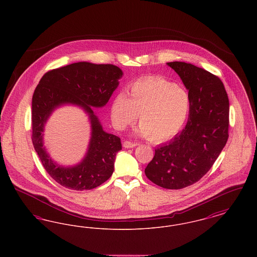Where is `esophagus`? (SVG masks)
Here are the masks:
<instances>
[{
	"label": "esophagus",
	"mask_w": 257,
	"mask_h": 257,
	"mask_svg": "<svg viewBox=\"0 0 257 257\" xmlns=\"http://www.w3.org/2000/svg\"><path fill=\"white\" fill-rule=\"evenodd\" d=\"M136 146H137V144L131 143V142H129V141H125V142L123 143V147H125V148H132V147H135Z\"/></svg>",
	"instance_id": "34e87169"
}]
</instances>
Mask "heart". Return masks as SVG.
I'll return each mask as SVG.
<instances>
[{"mask_svg":"<svg viewBox=\"0 0 257 257\" xmlns=\"http://www.w3.org/2000/svg\"><path fill=\"white\" fill-rule=\"evenodd\" d=\"M191 109L188 91L161 77L136 81L113 98L110 117L115 128L122 130L136 120L139 113L140 134L161 143L177 134L186 122Z\"/></svg>","mask_w":257,"mask_h":257,"instance_id":"1","label":"heart"}]
</instances>
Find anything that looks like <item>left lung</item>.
I'll list each match as a JSON object with an SVG mask.
<instances>
[{
  "mask_svg": "<svg viewBox=\"0 0 257 257\" xmlns=\"http://www.w3.org/2000/svg\"><path fill=\"white\" fill-rule=\"evenodd\" d=\"M191 98L188 122L180 134L155 149L145 172L153 183L179 190L202 178L228 139L229 101L220 78L182 61L168 62Z\"/></svg>",
  "mask_w": 257,
  "mask_h": 257,
  "instance_id": "obj_1",
  "label": "left lung"
}]
</instances>
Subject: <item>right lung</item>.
Here are the masks:
<instances>
[{"label":"right lung","instance_id":"right-lung-1","mask_svg":"<svg viewBox=\"0 0 257 257\" xmlns=\"http://www.w3.org/2000/svg\"><path fill=\"white\" fill-rule=\"evenodd\" d=\"M113 64L75 62L43 75L32 100V141L42 166L61 186L84 191L107 181L112 172L120 139L106 133L93 113V108L105 106L122 76ZM63 103L82 106L92 123V139L86 157L77 166L64 168L54 163L43 147V130L51 111Z\"/></svg>","mask_w":257,"mask_h":257}]
</instances>
